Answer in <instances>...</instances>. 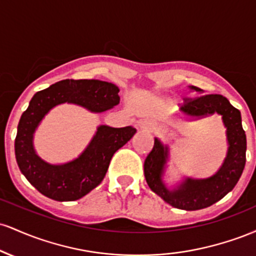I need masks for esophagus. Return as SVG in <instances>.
I'll return each instance as SVG.
<instances>
[{"label":"esophagus","instance_id":"esophagus-1","mask_svg":"<svg viewBox=\"0 0 256 256\" xmlns=\"http://www.w3.org/2000/svg\"><path fill=\"white\" fill-rule=\"evenodd\" d=\"M137 125H138V128L142 131H152L155 128L154 124H152V122H149V120H146V119L140 120Z\"/></svg>","mask_w":256,"mask_h":256}]
</instances>
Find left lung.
Listing matches in <instances>:
<instances>
[{"mask_svg":"<svg viewBox=\"0 0 256 256\" xmlns=\"http://www.w3.org/2000/svg\"><path fill=\"white\" fill-rule=\"evenodd\" d=\"M190 89L201 91L198 86ZM180 110L186 116H204L218 113L226 126L228 150L220 170L213 177L207 179H185L174 192L166 189L161 180L165 170L168 148L155 138L154 146L144 161V177L149 188L164 201L185 210H198L210 207L222 200L237 184L246 165V138L242 128L240 112L234 108L222 95H201L198 98H185Z\"/></svg>","mask_w":256,"mask_h":256,"instance_id":"obj_1","label":"left lung"}]
</instances>
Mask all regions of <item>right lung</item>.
<instances>
[{
    "mask_svg": "<svg viewBox=\"0 0 256 256\" xmlns=\"http://www.w3.org/2000/svg\"><path fill=\"white\" fill-rule=\"evenodd\" d=\"M116 85L96 79H64L38 91L22 113L16 137V158L20 171L46 198L76 201L101 183L114 152L134 136L136 128L101 125L88 148L76 160L50 165L34 152V132L43 116L56 104H76L91 112H104L119 104Z\"/></svg>",
    "mask_w": 256,
    "mask_h": 256,
    "instance_id": "right-lung-1",
    "label": "right lung"
}]
</instances>
